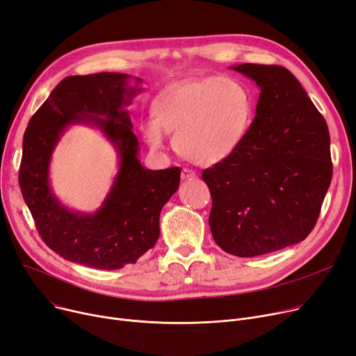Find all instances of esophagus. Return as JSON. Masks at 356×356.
<instances>
[{
    "label": "esophagus",
    "instance_id": "1",
    "mask_svg": "<svg viewBox=\"0 0 356 356\" xmlns=\"http://www.w3.org/2000/svg\"><path fill=\"white\" fill-rule=\"evenodd\" d=\"M181 178H182V179H194V178H197V172L193 171V170L184 168L182 172H181Z\"/></svg>",
    "mask_w": 356,
    "mask_h": 356
}]
</instances>
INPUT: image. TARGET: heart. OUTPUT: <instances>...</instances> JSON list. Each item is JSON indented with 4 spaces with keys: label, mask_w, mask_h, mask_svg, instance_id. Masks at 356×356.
I'll return each instance as SVG.
<instances>
[{
    "label": "heart",
    "mask_w": 356,
    "mask_h": 356,
    "mask_svg": "<svg viewBox=\"0 0 356 356\" xmlns=\"http://www.w3.org/2000/svg\"><path fill=\"white\" fill-rule=\"evenodd\" d=\"M155 120L142 124L146 140L161 149L174 132L175 149L195 163L214 165L232 156L245 139L254 100L240 80L208 76L163 89L152 103Z\"/></svg>",
    "instance_id": "b5f03b06"
}]
</instances>
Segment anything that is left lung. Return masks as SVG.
Returning a JSON list of instances; mask_svg holds the SVG:
<instances>
[{
  "label": "left lung",
  "mask_w": 356,
  "mask_h": 356,
  "mask_svg": "<svg viewBox=\"0 0 356 356\" xmlns=\"http://www.w3.org/2000/svg\"><path fill=\"white\" fill-rule=\"evenodd\" d=\"M260 89L240 148L202 179L210 228L224 252L254 257L303 241L315 227L332 179L327 124L299 80L282 66H232Z\"/></svg>",
  "instance_id": "8db88e82"
}]
</instances>
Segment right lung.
I'll return each instance as SVG.
<instances>
[{
	"label": "right lung",
	"instance_id": "right-lung-1",
	"mask_svg": "<svg viewBox=\"0 0 356 356\" xmlns=\"http://www.w3.org/2000/svg\"><path fill=\"white\" fill-rule=\"evenodd\" d=\"M134 78L135 86L130 85ZM124 73L69 76L33 115L23 138L19 188L44 243L65 260L102 270L134 264L159 237L162 207L179 188L181 170H148L127 108L143 89ZM73 124L96 127L118 154V172L95 213L63 204L49 184L51 156Z\"/></svg>",
	"mask_w": 356,
	"mask_h": 356
}]
</instances>
